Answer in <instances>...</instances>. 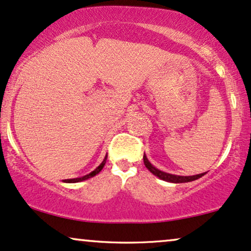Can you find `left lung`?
I'll list each match as a JSON object with an SVG mask.
<instances>
[{
  "instance_id": "1",
  "label": "left lung",
  "mask_w": 251,
  "mask_h": 251,
  "mask_svg": "<svg viewBox=\"0 0 251 251\" xmlns=\"http://www.w3.org/2000/svg\"><path fill=\"white\" fill-rule=\"evenodd\" d=\"M144 163L147 169L151 171L153 175L158 177L160 179L166 180V182H170V183H188V182H192V180H196L198 178H201V176H204L206 173L204 174H198V175H193V176H178V175H173V174H168L164 173V171L158 170L157 168H155L153 164L148 161L146 154H144Z\"/></svg>"
}]
</instances>
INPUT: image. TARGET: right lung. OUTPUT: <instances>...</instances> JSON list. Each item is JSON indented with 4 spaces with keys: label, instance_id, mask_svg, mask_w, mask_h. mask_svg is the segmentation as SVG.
<instances>
[{
    "label": "right lung",
    "instance_id": "obj_1",
    "mask_svg": "<svg viewBox=\"0 0 251 251\" xmlns=\"http://www.w3.org/2000/svg\"><path fill=\"white\" fill-rule=\"evenodd\" d=\"M106 158H107V155H105V157H104L103 162L100 163V166H98V167L96 168V169H95L94 171H91L90 174H88V175H85V176H82V177H78V178H71V179H65V180H63V182H65V183H78V182H82V180H85V179H88V178H91V177L96 176L97 174H100V171L103 169V167L105 166Z\"/></svg>",
    "mask_w": 251,
    "mask_h": 251
}]
</instances>
